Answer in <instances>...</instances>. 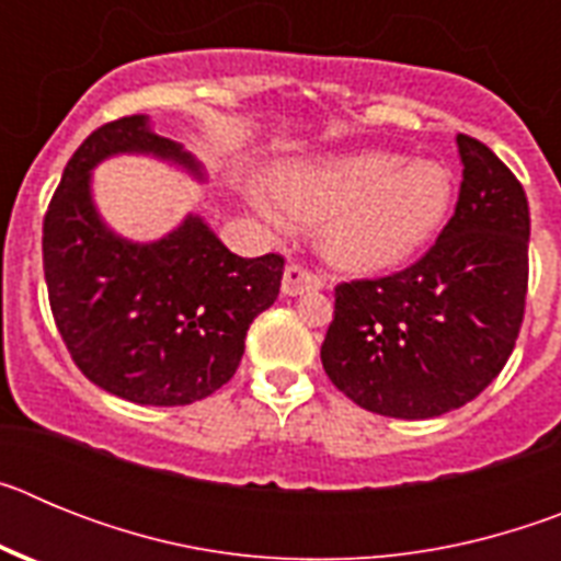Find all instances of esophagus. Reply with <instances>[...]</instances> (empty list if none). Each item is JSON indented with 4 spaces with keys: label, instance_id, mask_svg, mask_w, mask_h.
<instances>
[{
    "label": "esophagus",
    "instance_id": "esophagus-1",
    "mask_svg": "<svg viewBox=\"0 0 561 561\" xmlns=\"http://www.w3.org/2000/svg\"><path fill=\"white\" fill-rule=\"evenodd\" d=\"M323 275L304 264H289L284 272V295H304V291L323 289Z\"/></svg>",
    "mask_w": 561,
    "mask_h": 561
}]
</instances>
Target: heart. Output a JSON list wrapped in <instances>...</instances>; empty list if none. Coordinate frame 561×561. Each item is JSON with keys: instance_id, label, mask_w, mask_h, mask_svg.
<instances>
[{"instance_id": "obj_1", "label": "heart", "mask_w": 561, "mask_h": 561, "mask_svg": "<svg viewBox=\"0 0 561 561\" xmlns=\"http://www.w3.org/2000/svg\"><path fill=\"white\" fill-rule=\"evenodd\" d=\"M280 205L306 221H325L323 244L336 266L381 272L404 264L433 241L453 207V173L438 162L390 151L286 165L275 173ZM257 210L280 225L284 210L255 193Z\"/></svg>"}]
</instances>
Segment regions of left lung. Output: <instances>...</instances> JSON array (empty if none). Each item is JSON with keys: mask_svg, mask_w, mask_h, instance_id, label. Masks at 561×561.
Here are the masks:
<instances>
[{"mask_svg": "<svg viewBox=\"0 0 561 561\" xmlns=\"http://www.w3.org/2000/svg\"><path fill=\"white\" fill-rule=\"evenodd\" d=\"M455 216L415 264L342 280L320 359L340 393L390 419H435L478 399L503 370L528 295L531 216L519 180L458 134Z\"/></svg>", "mask_w": 561, "mask_h": 561, "instance_id": "left-lung-1", "label": "left lung"}]
</instances>
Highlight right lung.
<instances>
[{
    "label": "right lung",
    "mask_w": 561,
    "mask_h": 561,
    "mask_svg": "<svg viewBox=\"0 0 561 561\" xmlns=\"http://www.w3.org/2000/svg\"><path fill=\"white\" fill-rule=\"evenodd\" d=\"M121 151L199 171L176 142L148 131L140 114L89 134L44 216L49 309L89 381L134 404L180 408L232 379L247 329L277 300L284 255H236L196 216L157 244L117 238L89 199V171Z\"/></svg>",
    "instance_id": "1"
}]
</instances>
